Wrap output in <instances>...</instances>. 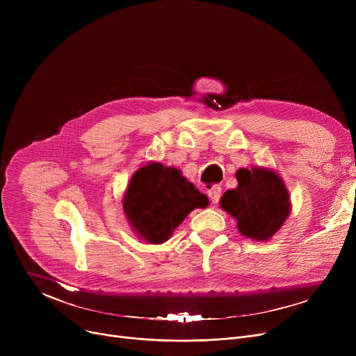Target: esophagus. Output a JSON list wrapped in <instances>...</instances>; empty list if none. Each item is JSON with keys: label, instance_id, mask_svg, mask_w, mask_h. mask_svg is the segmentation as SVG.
Returning <instances> with one entry per match:
<instances>
[{"label": "esophagus", "instance_id": "34e87169", "mask_svg": "<svg viewBox=\"0 0 356 356\" xmlns=\"http://www.w3.org/2000/svg\"><path fill=\"white\" fill-rule=\"evenodd\" d=\"M220 195H222V189L219 188V186H212V188L208 191V196L211 197L213 204H216L219 202Z\"/></svg>", "mask_w": 356, "mask_h": 356}]
</instances>
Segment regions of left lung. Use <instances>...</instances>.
Instances as JSON below:
<instances>
[{
    "label": "left lung",
    "instance_id": "left-lung-1",
    "mask_svg": "<svg viewBox=\"0 0 356 356\" xmlns=\"http://www.w3.org/2000/svg\"><path fill=\"white\" fill-rule=\"evenodd\" d=\"M238 186L223 193L220 208L236 219L238 231L255 241L270 239L290 215L289 192L275 172L252 167L236 172Z\"/></svg>",
    "mask_w": 356,
    "mask_h": 356
}]
</instances>
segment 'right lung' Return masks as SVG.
<instances>
[{
	"mask_svg": "<svg viewBox=\"0 0 356 356\" xmlns=\"http://www.w3.org/2000/svg\"><path fill=\"white\" fill-rule=\"evenodd\" d=\"M209 199L175 167L148 163L131 177L122 199L131 228L149 244H163L193 209Z\"/></svg>",
	"mask_w": 356,
	"mask_h": 356,
	"instance_id": "1",
	"label": "right lung"
}]
</instances>
